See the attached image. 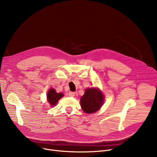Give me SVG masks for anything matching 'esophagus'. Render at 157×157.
<instances>
[{
    "instance_id": "esophagus-1",
    "label": "esophagus",
    "mask_w": 157,
    "mask_h": 157,
    "mask_svg": "<svg viewBox=\"0 0 157 157\" xmlns=\"http://www.w3.org/2000/svg\"><path fill=\"white\" fill-rule=\"evenodd\" d=\"M75 93L74 92H69V95L70 96V97H74V95H75Z\"/></svg>"
}]
</instances>
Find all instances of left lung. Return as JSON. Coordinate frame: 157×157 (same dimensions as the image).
Listing matches in <instances>:
<instances>
[{
  "instance_id": "left-lung-1",
  "label": "left lung",
  "mask_w": 157,
  "mask_h": 157,
  "mask_svg": "<svg viewBox=\"0 0 157 157\" xmlns=\"http://www.w3.org/2000/svg\"><path fill=\"white\" fill-rule=\"evenodd\" d=\"M104 96L99 89L92 88L86 89L85 94L80 99L81 108L88 114L99 110L103 104Z\"/></svg>"
}]
</instances>
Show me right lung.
<instances>
[{
  "mask_svg": "<svg viewBox=\"0 0 157 157\" xmlns=\"http://www.w3.org/2000/svg\"><path fill=\"white\" fill-rule=\"evenodd\" d=\"M63 96L62 93H56L55 90L53 88H50L47 94V100L48 102L50 104L51 107L55 105L60 98Z\"/></svg>",
  "mask_w": 157,
  "mask_h": 157,
  "instance_id": "add662e5",
  "label": "right lung"
}]
</instances>
